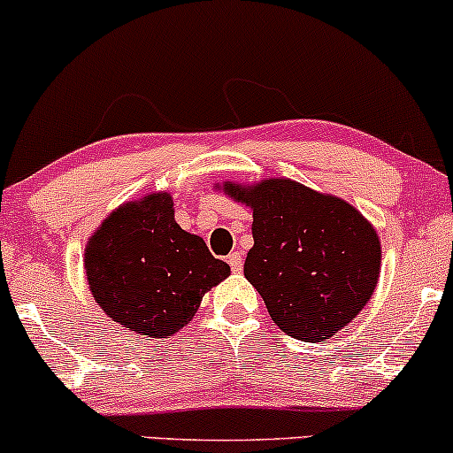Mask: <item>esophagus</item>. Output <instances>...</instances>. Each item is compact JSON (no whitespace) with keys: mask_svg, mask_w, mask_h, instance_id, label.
Here are the masks:
<instances>
[{"mask_svg":"<svg viewBox=\"0 0 453 453\" xmlns=\"http://www.w3.org/2000/svg\"><path fill=\"white\" fill-rule=\"evenodd\" d=\"M228 265H231L233 273H240L242 269H243V258H242V254H240V252H231V254H228Z\"/></svg>","mask_w":453,"mask_h":453,"instance_id":"esophagus-1","label":"esophagus"}]
</instances>
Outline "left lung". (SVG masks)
I'll use <instances>...</instances> for the list:
<instances>
[{
	"mask_svg": "<svg viewBox=\"0 0 453 453\" xmlns=\"http://www.w3.org/2000/svg\"><path fill=\"white\" fill-rule=\"evenodd\" d=\"M222 190L252 210L243 276L284 334L325 342L357 317L380 272L379 235L362 213L291 180Z\"/></svg>",
	"mask_w": 453,
	"mask_h": 453,
	"instance_id": "1",
	"label": "left lung"
}]
</instances>
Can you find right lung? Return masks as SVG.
<instances>
[{"label":"right lung","mask_w":453,"mask_h":453,"mask_svg":"<svg viewBox=\"0 0 453 453\" xmlns=\"http://www.w3.org/2000/svg\"><path fill=\"white\" fill-rule=\"evenodd\" d=\"M85 273L96 303L132 332L166 338L192 321L203 295L231 273L175 222L169 192L124 203L91 235Z\"/></svg>","instance_id":"right-lung-1"}]
</instances>
